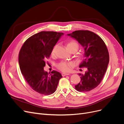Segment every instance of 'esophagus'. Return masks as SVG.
<instances>
[{
	"label": "esophagus",
	"instance_id": "34e87169",
	"mask_svg": "<svg viewBox=\"0 0 124 124\" xmlns=\"http://www.w3.org/2000/svg\"><path fill=\"white\" fill-rule=\"evenodd\" d=\"M69 73H62V75L63 77L65 76H66V75H69Z\"/></svg>",
	"mask_w": 124,
	"mask_h": 124
}]
</instances>
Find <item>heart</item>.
<instances>
[{"mask_svg":"<svg viewBox=\"0 0 124 124\" xmlns=\"http://www.w3.org/2000/svg\"><path fill=\"white\" fill-rule=\"evenodd\" d=\"M57 45H56L55 46L53 47V49L52 50L51 54L52 55H54L55 50L56 49ZM67 48L70 52H76L79 49V45L76 41L72 40L69 41L67 44H66ZM74 66V63L72 62H68V61H63L59 63H58L56 65L57 68L60 70V71H62L64 72H68L71 70V68H72Z\"/></svg>","mask_w":124,"mask_h":124,"instance_id":"1","label":"heart"}]
</instances>
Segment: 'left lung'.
<instances>
[{"mask_svg":"<svg viewBox=\"0 0 124 124\" xmlns=\"http://www.w3.org/2000/svg\"><path fill=\"white\" fill-rule=\"evenodd\" d=\"M68 35L75 39L85 50L79 67L87 70L84 74H78L81 80L75 88L79 92H89L99 85L106 73L109 62L108 48L102 39L93 31L78 30Z\"/></svg>","mask_w":124,"mask_h":124,"instance_id":"left-lung-1","label":"left lung"}]
</instances>
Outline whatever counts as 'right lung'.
Segmentation results:
<instances>
[{"label": "right lung", "mask_w": 124, "mask_h": 124, "mask_svg": "<svg viewBox=\"0 0 124 124\" xmlns=\"http://www.w3.org/2000/svg\"><path fill=\"white\" fill-rule=\"evenodd\" d=\"M62 32L42 31L31 36L25 41L19 51L18 63L22 74L29 86L44 95L53 93L61 74L53 70L50 75L45 72L46 61Z\"/></svg>", "instance_id": "obj_1"}]
</instances>
